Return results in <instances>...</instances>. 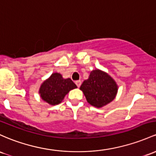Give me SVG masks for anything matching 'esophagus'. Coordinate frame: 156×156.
Instances as JSON below:
<instances>
[{
  "instance_id": "34e87169",
  "label": "esophagus",
  "mask_w": 156,
  "mask_h": 156,
  "mask_svg": "<svg viewBox=\"0 0 156 156\" xmlns=\"http://www.w3.org/2000/svg\"><path fill=\"white\" fill-rule=\"evenodd\" d=\"M75 84L77 85V87H79L81 84V81H76L75 82Z\"/></svg>"
}]
</instances>
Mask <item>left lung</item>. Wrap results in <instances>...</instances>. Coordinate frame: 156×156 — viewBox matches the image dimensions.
Returning a JSON list of instances; mask_svg holds the SVG:
<instances>
[{
  "label": "left lung",
  "instance_id": "left-lung-1",
  "mask_svg": "<svg viewBox=\"0 0 156 156\" xmlns=\"http://www.w3.org/2000/svg\"><path fill=\"white\" fill-rule=\"evenodd\" d=\"M80 89L88 103L95 107H102L112 101L118 91L114 80L99 69L92 71L88 79L83 82Z\"/></svg>",
  "mask_w": 156,
  "mask_h": 156
}]
</instances>
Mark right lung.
I'll use <instances>...</instances> for the list:
<instances>
[{
	"label": "right lung",
	"instance_id": "1",
	"mask_svg": "<svg viewBox=\"0 0 156 156\" xmlns=\"http://www.w3.org/2000/svg\"><path fill=\"white\" fill-rule=\"evenodd\" d=\"M76 87L70 78L64 79L59 73H54L42 83L39 93L43 100L48 104L56 105L62 101L69 91Z\"/></svg>",
	"mask_w": 156,
	"mask_h": 156
}]
</instances>
